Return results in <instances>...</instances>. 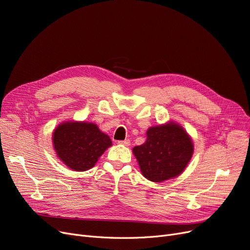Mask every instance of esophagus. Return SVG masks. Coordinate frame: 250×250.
I'll return each instance as SVG.
<instances>
[{
    "mask_svg": "<svg viewBox=\"0 0 250 250\" xmlns=\"http://www.w3.org/2000/svg\"><path fill=\"white\" fill-rule=\"evenodd\" d=\"M118 144H122L124 146H130L131 145V141L126 139V140H124V141H118Z\"/></svg>",
    "mask_w": 250,
    "mask_h": 250,
    "instance_id": "obj_1",
    "label": "esophagus"
}]
</instances>
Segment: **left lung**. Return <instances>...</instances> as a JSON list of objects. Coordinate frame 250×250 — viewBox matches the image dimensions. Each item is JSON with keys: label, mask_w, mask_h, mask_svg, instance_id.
Returning <instances> with one entry per match:
<instances>
[{"label": "left lung", "mask_w": 250, "mask_h": 250, "mask_svg": "<svg viewBox=\"0 0 250 250\" xmlns=\"http://www.w3.org/2000/svg\"><path fill=\"white\" fill-rule=\"evenodd\" d=\"M146 136L142 145L133 148L143 176L152 182L177 177L193 153L189 135L181 125L170 122L149 127Z\"/></svg>", "instance_id": "1"}]
</instances>
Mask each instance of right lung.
Listing matches in <instances>:
<instances>
[{"label":"right lung","instance_id":"obj_1","mask_svg":"<svg viewBox=\"0 0 250 250\" xmlns=\"http://www.w3.org/2000/svg\"><path fill=\"white\" fill-rule=\"evenodd\" d=\"M53 148L58 158L71 170L91 169L100 156L112 145L110 137L97 125L84 122H64L52 134Z\"/></svg>","mask_w":250,"mask_h":250}]
</instances>
